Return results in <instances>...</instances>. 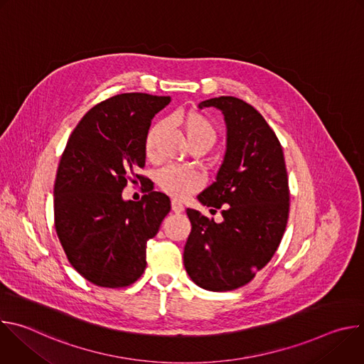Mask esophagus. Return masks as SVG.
<instances>
[{
    "label": "esophagus",
    "mask_w": 364,
    "mask_h": 364,
    "mask_svg": "<svg viewBox=\"0 0 364 364\" xmlns=\"http://www.w3.org/2000/svg\"><path fill=\"white\" fill-rule=\"evenodd\" d=\"M171 209H173L174 213H181V212H184V205H183V203L180 200L173 198L171 200Z\"/></svg>",
    "instance_id": "34e87169"
}]
</instances>
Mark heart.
Masks as SVG:
<instances>
[{
    "label": "heart",
    "instance_id": "b5f03b06",
    "mask_svg": "<svg viewBox=\"0 0 364 364\" xmlns=\"http://www.w3.org/2000/svg\"><path fill=\"white\" fill-rule=\"evenodd\" d=\"M181 124L190 145L203 144L212 148L218 139L216 125L210 118H207L201 112H187L181 118ZM161 128L163 124L157 122L149 127V129L145 134L144 148L148 157H152L155 152V146H157V139L161 132ZM203 176L198 171L180 166H166L157 174V184L160 186V188L180 198L187 197L191 193L197 191L203 186Z\"/></svg>",
    "mask_w": 364,
    "mask_h": 364
}]
</instances>
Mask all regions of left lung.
<instances>
[{"label":"left lung","mask_w":364,"mask_h":364,"mask_svg":"<svg viewBox=\"0 0 364 364\" xmlns=\"http://www.w3.org/2000/svg\"><path fill=\"white\" fill-rule=\"evenodd\" d=\"M225 115L228 149L216 181L198 200L222 210L216 223L187 209L191 233L184 247L188 277L209 291L249 284L277 252L289 215V186L281 142L247 102L220 96L201 102Z\"/></svg>","instance_id":"8db88e82"}]
</instances>
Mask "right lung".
Wrapping results in <instances>:
<instances>
[{
    "label": "right lung",
    "instance_id": "add662e5",
    "mask_svg": "<svg viewBox=\"0 0 364 364\" xmlns=\"http://www.w3.org/2000/svg\"><path fill=\"white\" fill-rule=\"evenodd\" d=\"M170 96L121 93L95 105L76 125L55 181V228L70 265L89 282L125 288L146 267V242L171 210L170 198L151 190L124 201L128 181L145 166L151 119Z\"/></svg>",
    "mask_w": 364,
    "mask_h": 364
}]
</instances>
